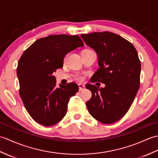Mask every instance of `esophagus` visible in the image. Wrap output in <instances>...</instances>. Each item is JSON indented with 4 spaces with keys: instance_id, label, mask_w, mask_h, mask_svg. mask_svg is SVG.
I'll list each match as a JSON object with an SVG mask.
<instances>
[{
    "instance_id": "34e87169",
    "label": "esophagus",
    "mask_w": 158,
    "mask_h": 158,
    "mask_svg": "<svg viewBox=\"0 0 158 158\" xmlns=\"http://www.w3.org/2000/svg\"><path fill=\"white\" fill-rule=\"evenodd\" d=\"M79 85V91H82V90H84L85 89V87L84 85L83 84H81V83H79V84H78Z\"/></svg>"
}]
</instances>
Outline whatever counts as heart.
<instances>
[{
  "mask_svg": "<svg viewBox=\"0 0 158 158\" xmlns=\"http://www.w3.org/2000/svg\"><path fill=\"white\" fill-rule=\"evenodd\" d=\"M77 79L79 80V81H82V80H83V77L79 76V77H77Z\"/></svg>",
  "mask_w": 158,
  "mask_h": 158,
  "instance_id": "heart-1",
  "label": "heart"
}]
</instances>
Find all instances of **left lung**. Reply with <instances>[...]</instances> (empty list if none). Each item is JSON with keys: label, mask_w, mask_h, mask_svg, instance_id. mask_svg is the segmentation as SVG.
Instances as JSON below:
<instances>
[{"label": "left lung", "mask_w": 158, "mask_h": 158, "mask_svg": "<svg viewBox=\"0 0 158 158\" xmlns=\"http://www.w3.org/2000/svg\"><path fill=\"white\" fill-rule=\"evenodd\" d=\"M81 37L98 55L100 68L91 82L105 84L100 88L85 85L92 94L86 106L100 122L114 123L126 115L139 89L141 65L138 53L132 43L113 32H94Z\"/></svg>", "instance_id": "obj_1"}]
</instances>
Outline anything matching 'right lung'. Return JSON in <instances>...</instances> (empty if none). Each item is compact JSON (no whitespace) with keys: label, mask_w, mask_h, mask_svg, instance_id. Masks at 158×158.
Instances as JSON below:
<instances>
[{"label":"right lung","mask_w":158,"mask_h":158,"mask_svg":"<svg viewBox=\"0 0 158 158\" xmlns=\"http://www.w3.org/2000/svg\"><path fill=\"white\" fill-rule=\"evenodd\" d=\"M83 45L78 35H49L38 39L23 53L17 68L19 95L36 122L51 126L65 116L70 98L79 87L69 83L58 88L53 73L62 68L67 53Z\"/></svg>","instance_id":"obj_1"}]
</instances>
